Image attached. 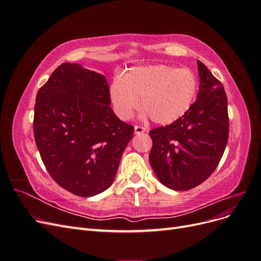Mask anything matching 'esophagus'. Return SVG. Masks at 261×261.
I'll list each match as a JSON object with an SVG mask.
<instances>
[{"label": "esophagus", "instance_id": "esophagus-1", "mask_svg": "<svg viewBox=\"0 0 261 261\" xmlns=\"http://www.w3.org/2000/svg\"><path fill=\"white\" fill-rule=\"evenodd\" d=\"M147 129L145 127H143V126H135V134H137V135H139V134H144L146 133Z\"/></svg>", "mask_w": 261, "mask_h": 261}]
</instances>
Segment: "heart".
<instances>
[{
    "label": "heart",
    "mask_w": 261,
    "mask_h": 261,
    "mask_svg": "<svg viewBox=\"0 0 261 261\" xmlns=\"http://www.w3.org/2000/svg\"><path fill=\"white\" fill-rule=\"evenodd\" d=\"M197 89L198 83L191 69L160 64L133 67L123 78H115L110 86V97L123 121L129 120L140 103L143 117L169 125L187 113Z\"/></svg>",
    "instance_id": "heart-1"
}]
</instances>
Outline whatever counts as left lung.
I'll return each mask as SVG.
<instances>
[{
	"instance_id": "obj_1",
	"label": "left lung",
	"mask_w": 261,
	"mask_h": 261,
	"mask_svg": "<svg viewBox=\"0 0 261 261\" xmlns=\"http://www.w3.org/2000/svg\"><path fill=\"white\" fill-rule=\"evenodd\" d=\"M199 89L187 113L168 126L150 130V165L161 183L188 191L218 167L228 138L227 98L223 85L197 61Z\"/></svg>"
}]
</instances>
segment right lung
<instances>
[{
	"label": "right lung",
	"mask_w": 261,
	"mask_h": 261,
	"mask_svg": "<svg viewBox=\"0 0 261 261\" xmlns=\"http://www.w3.org/2000/svg\"><path fill=\"white\" fill-rule=\"evenodd\" d=\"M106 76L63 63L39 89L34 135L52 178L66 191L92 197L112 185L134 127L110 108Z\"/></svg>",
	"instance_id": "1"
}]
</instances>
